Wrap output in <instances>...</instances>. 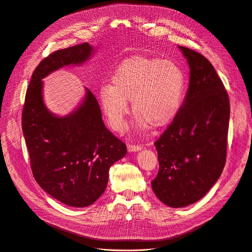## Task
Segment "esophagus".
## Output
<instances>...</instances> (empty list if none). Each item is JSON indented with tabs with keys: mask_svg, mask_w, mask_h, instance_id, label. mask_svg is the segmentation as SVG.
Listing matches in <instances>:
<instances>
[{
	"mask_svg": "<svg viewBox=\"0 0 252 252\" xmlns=\"http://www.w3.org/2000/svg\"><path fill=\"white\" fill-rule=\"evenodd\" d=\"M141 149H142V147L138 146V145H131V143H128V145H127V150H128V152H131V153L138 152Z\"/></svg>",
	"mask_w": 252,
	"mask_h": 252,
	"instance_id": "obj_1",
	"label": "esophagus"
}]
</instances>
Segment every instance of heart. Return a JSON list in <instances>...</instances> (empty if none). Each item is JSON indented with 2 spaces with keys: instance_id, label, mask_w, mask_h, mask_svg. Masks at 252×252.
Returning a JSON list of instances; mask_svg holds the SVG:
<instances>
[{
  "instance_id": "obj_1",
  "label": "heart",
  "mask_w": 252,
  "mask_h": 252,
  "mask_svg": "<svg viewBox=\"0 0 252 252\" xmlns=\"http://www.w3.org/2000/svg\"><path fill=\"white\" fill-rule=\"evenodd\" d=\"M184 71L174 62L135 56L124 60L114 70L111 84H103L98 99L110 126L125 128L130 100L139 130L163 127L176 117L185 94Z\"/></svg>"
}]
</instances>
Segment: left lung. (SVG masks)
<instances>
[{
  "label": "left lung",
  "mask_w": 252,
  "mask_h": 252,
  "mask_svg": "<svg viewBox=\"0 0 252 252\" xmlns=\"http://www.w3.org/2000/svg\"><path fill=\"white\" fill-rule=\"evenodd\" d=\"M189 65V86L176 117L155 142L159 163L152 181L158 198L185 207L203 197L220 178L226 159L229 98L210 62L178 46Z\"/></svg>",
  "instance_id": "obj_1"
}]
</instances>
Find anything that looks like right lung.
Listing matches in <instances>:
<instances>
[{
  "label": "right lung",
  "instance_id": "add662e5",
  "mask_svg": "<svg viewBox=\"0 0 252 252\" xmlns=\"http://www.w3.org/2000/svg\"><path fill=\"white\" fill-rule=\"evenodd\" d=\"M93 52L84 43L45 58L33 70L22 115L35 182L54 198L74 207L89 206L103 193L110 167L126 155V146L105 127L89 89L73 113L58 117L44 102L42 80L63 66L86 63Z\"/></svg>",
  "mask_w": 252,
  "mask_h": 252
}]
</instances>
